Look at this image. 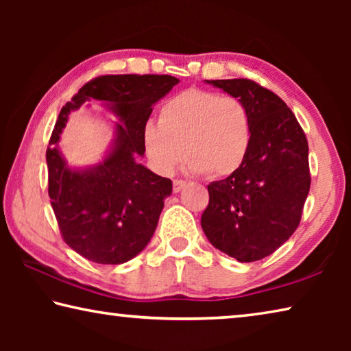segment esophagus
<instances>
[{
	"label": "esophagus",
	"mask_w": 351,
	"mask_h": 351,
	"mask_svg": "<svg viewBox=\"0 0 351 351\" xmlns=\"http://www.w3.org/2000/svg\"><path fill=\"white\" fill-rule=\"evenodd\" d=\"M187 186V181H182V180H175L173 181V192L178 193L181 192V190Z\"/></svg>",
	"instance_id": "obj_1"
}]
</instances>
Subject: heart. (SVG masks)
Returning <instances> with one entry per match:
<instances>
[{
	"instance_id": "obj_1",
	"label": "heart",
	"mask_w": 351,
	"mask_h": 351,
	"mask_svg": "<svg viewBox=\"0 0 351 351\" xmlns=\"http://www.w3.org/2000/svg\"><path fill=\"white\" fill-rule=\"evenodd\" d=\"M251 119L234 96L190 88L159 110V123H147L144 148L154 169L169 175L184 159L209 178L235 173L251 147Z\"/></svg>"
}]
</instances>
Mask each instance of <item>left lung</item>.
<instances>
[{
  "instance_id": "8db88e82",
  "label": "left lung",
  "mask_w": 351,
  "mask_h": 351,
  "mask_svg": "<svg viewBox=\"0 0 351 351\" xmlns=\"http://www.w3.org/2000/svg\"><path fill=\"white\" fill-rule=\"evenodd\" d=\"M239 97L251 119L241 167L207 186L201 228L213 246L241 263L265 258L294 234L310 192L308 141L283 100L249 79L207 80Z\"/></svg>"
}]
</instances>
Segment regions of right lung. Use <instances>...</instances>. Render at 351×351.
I'll list each match as a JSON object with an SVG mask.
<instances>
[{"instance_id":"obj_1","label":"right lung","mask_w":351,"mask_h":351,"mask_svg":"<svg viewBox=\"0 0 351 351\" xmlns=\"http://www.w3.org/2000/svg\"><path fill=\"white\" fill-rule=\"evenodd\" d=\"M158 74L100 75L63 106L46 150L52 210L66 245L100 265L136 257L154 234L171 181L136 161L144 156V130L153 105L178 85ZM90 98L102 99L119 116L117 138L104 161L85 171L69 169L56 148L67 114Z\"/></svg>"}]
</instances>
